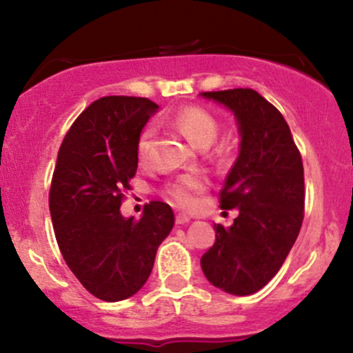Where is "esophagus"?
<instances>
[{"label": "esophagus", "mask_w": 353, "mask_h": 353, "mask_svg": "<svg viewBox=\"0 0 353 353\" xmlns=\"http://www.w3.org/2000/svg\"><path fill=\"white\" fill-rule=\"evenodd\" d=\"M188 222H190V217L185 216V214H177L176 216V224H188Z\"/></svg>", "instance_id": "34e87169"}]
</instances>
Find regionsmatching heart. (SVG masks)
Segmentation results:
<instances>
[{"label": "heart", "mask_w": 353, "mask_h": 353, "mask_svg": "<svg viewBox=\"0 0 353 353\" xmlns=\"http://www.w3.org/2000/svg\"><path fill=\"white\" fill-rule=\"evenodd\" d=\"M174 125L189 139V143L199 149H205L212 144L219 131V123L210 114L208 109L199 106H188L181 109L174 117ZM154 128L148 125L143 129L136 144V156L139 164H145L149 161V154L152 148ZM208 185V177L201 172L184 174L176 181L165 185V196L171 199L177 208L192 209L197 204V196Z\"/></svg>", "instance_id": "1"}]
</instances>
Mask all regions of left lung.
Wrapping results in <instances>:
<instances>
[{
	"mask_svg": "<svg viewBox=\"0 0 353 353\" xmlns=\"http://www.w3.org/2000/svg\"><path fill=\"white\" fill-rule=\"evenodd\" d=\"M236 116L241 152L221 189V208L239 209L234 224L214 225L216 242L201 267L232 295L261 290L279 272L301 232L305 205L302 156L279 109L249 88L201 92Z\"/></svg>",
	"mask_w": 353,
	"mask_h": 353,
	"instance_id": "obj_1",
	"label": "left lung"
}]
</instances>
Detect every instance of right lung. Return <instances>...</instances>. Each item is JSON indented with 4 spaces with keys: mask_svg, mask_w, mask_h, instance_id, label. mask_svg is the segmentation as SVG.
Instances as JSON below:
<instances>
[{
    "mask_svg": "<svg viewBox=\"0 0 353 353\" xmlns=\"http://www.w3.org/2000/svg\"><path fill=\"white\" fill-rule=\"evenodd\" d=\"M157 108L148 98L104 96L81 112L59 148L50 189L54 236L71 272L101 301L134 295L174 228L165 202L145 204L139 221L119 210L137 171V137Z\"/></svg>",
    "mask_w": 353,
    "mask_h": 353,
    "instance_id": "add662e5",
    "label": "right lung"
}]
</instances>
